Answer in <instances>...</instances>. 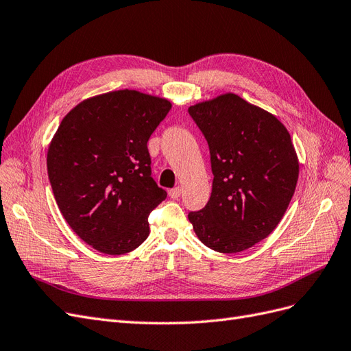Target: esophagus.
Segmentation results:
<instances>
[{
  "instance_id": "34e87169",
  "label": "esophagus",
  "mask_w": 351,
  "mask_h": 351,
  "mask_svg": "<svg viewBox=\"0 0 351 351\" xmlns=\"http://www.w3.org/2000/svg\"><path fill=\"white\" fill-rule=\"evenodd\" d=\"M168 195L171 199H178L180 196H182V187H174L171 190H168Z\"/></svg>"
}]
</instances>
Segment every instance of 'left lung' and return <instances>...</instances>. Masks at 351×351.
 Segmentation results:
<instances>
[{
	"instance_id": "8db88e82",
	"label": "left lung",
	"mask_w": 351,
	"mask_h": 351,
	"mask_svg": "<svg viewBox=\"0 0 351 351\" xmlns=\"http://www.w3.org/2000/svg\"><path fill=\"white\" fill-rule=\"evenodd\" d=\"M209 146L214 174L205 208L189 212L200 241L221 253L246 250L280 224L299 178L290 133L234 93L189 108Z\"/></svg>"
}]
</instances>
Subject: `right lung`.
<instances>
[{"mask_svg":"<svg viewBox=\"0 0 351 351\" xmlns=\"http://www.w3.org/2000/svg\"><path fill=\"white\" fill-rule=\"evenodd\" d=\"M171 102L115 90L80 102L52 139L48 177L62 217L92 247L123 254L149 236L147 217L167 197L152 178L147 141Z\"/></svg>","mask_w":351,"mask_h":351,"instance_id":"add662e5","label":"right lung"}]
</instances>
